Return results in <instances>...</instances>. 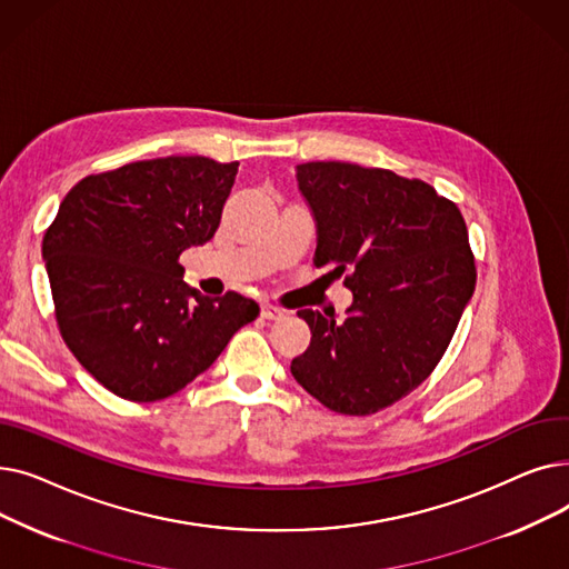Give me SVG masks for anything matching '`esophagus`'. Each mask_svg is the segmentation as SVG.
I'll use <instances>...</instances> for the list:
<instances>
[{
  "label": "esophagus",
  "mask_w": 569,
  "mask_h": 569,
  "mask_svg": "<svg viewBox=\"0 0 569 569\" xmlns=\"http://www.w3.org/2000/svg\"><path fill=\"white\" fill-rule=\"evenodd\" d=\"M260 316H262L264 320H281V318H286V311L279 309V307H274V305H262Z\"/></svg>",
  "instance_id": "34e87169"
}]
</instances>
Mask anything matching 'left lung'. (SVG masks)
I'll return each instance as SVG.
<instances>
[{
  "instance_id": "obj_1",
  "label": "left lung",
  "mask_w": 569,
  "mask_h": 569,
  "mask_svg": "<svg viewBox=\"0 0 569 569\" xmlns=\"http://www.w3.org/2000/svg\"><path fill=\"white\" fill-rule=\"evenodd\" d=\"M316 221V267L352 292L346 320L297 311L309 348L290 371L322 406L371 415L410 395L440 362L475 290L459 207L422 179L343 161L295 168Z\"/></svg>"
}]
</instances>
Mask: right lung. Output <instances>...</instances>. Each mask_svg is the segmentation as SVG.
<instances>
[{
	"label": "right lung",
	"instance_id": "right-lung-1",
	"mask_svg": "<svg viewBox=\"0 0 569 569\" xmlns=\"http://www.w3.org/2000/svg\"><path fill=\"white\" fill-rule=\"evenodd\" d=\"M237 161L166 157L89 174L43 237L54 316L69 350L106 390L159 401L214 365L260 307L204 297L179 253L214 237Z\"/></svg>",
	"mask_w": 569,
	"mask_h": 569
}]
</instances>
